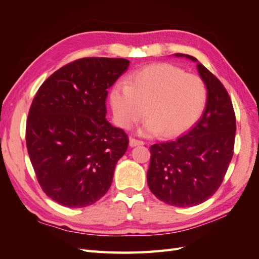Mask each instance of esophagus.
Wrapping results in <instances>:
<instances>
[{"label":"esophagus","mask_w":259,"mask_h":259,"mask_svg":"<svg viewBox=\"0 0 259 259\" xmlns=\"http://www.w3.org/2000/svg\"><path fill=\"white\" fill-rule=\"evenodd\" d=\"M145 143L143 140H139V139H135V138H132L130 140V146L131 147H135V146H140V145H144Z\"/></svg>","instance_id":"1"}]
</instances>
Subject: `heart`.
<instances>
[{
    "label": "heart",
    "mask_w": 259,
    "mask_h": 259,
    "mask_svg": "<svg viewBox=\"0 0 259 259\" xmlns=\"http://www.w3.org/2000/svg\"><path fill=\"white\" fill-rule=\"evenodd\" d=\"M207 103L204 81L169 64H154L133 73L110 92L115 122L128 130L148 113L144 134H182L197 122Z\"/></svg>",
    "instance_id": "heart-1"
}]
</instances>
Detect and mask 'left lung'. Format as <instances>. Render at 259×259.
Masks as SVG:
<instances>
[{"label":"left lung","mask_w":259,"mask_h":259,"mask_svg":"<svg viewBox=\"0 0 259 259\" xmlns=\"http://www.w3.org/2000/svg\"><path fill=\"white\" fill-rule=\"evenodd\" d=\"M176 56L198 61L190 55ZM197 68L207 89L204 113L186 135L150 147L149 189L162 202L177 207L201 204L218 190L236 138V114L228 92L202 64Z\"/></svg>","instance_id":"obj_1"}]
</instances>
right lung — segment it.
I'll return each mask as SVG.
<instances>
[{"label": "right lung", "instance_id": "1", "mask_svg": "<svg viewBox=\"0 0 259 259\" xmlns=\"http://www.w3.org/2000/svg\"><path fill=\"white\" fill-rule=\"evenodd\" d=\"M128 65L124 58L74 60L46 79L32 100L29 158L44 193L62 206L92 205L111 186L128 136L106 120V98Z\"/></svg>", "mask_w": 259, "mask_h": 259}]
</instances>
